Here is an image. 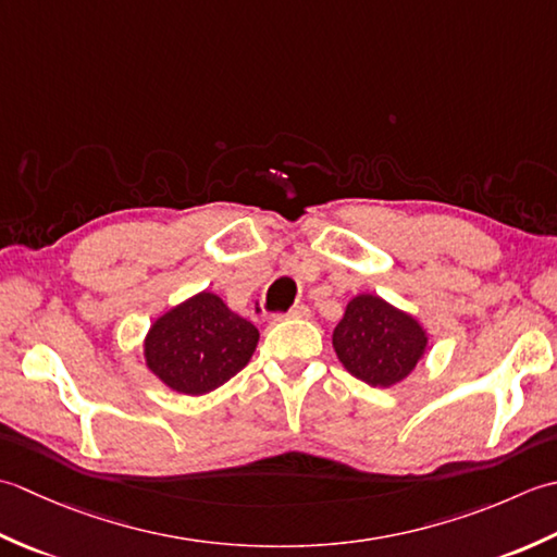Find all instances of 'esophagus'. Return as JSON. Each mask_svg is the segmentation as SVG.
Listing matches in <instances>:
<instances>
[{"label":"esophagus","mask_w":557,"mask_h":557,"mask_svg":"<svg viewBox=\"0 0 557 557\" xmlns=\"http://www.w3.org/2000/svg\"><path fill=\"white\" fill-rule=\"evenodd\" d=\"M310 317V308H305V305H293L288 312H283L278 320H308Z\"/></svg>","instance_id":"1"}]
</instances>
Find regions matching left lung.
Wrapping results in <instances>:
<instances>
[{
  "instance_id": "obj_1",
  "label": "left lung",
  "mask_w": 557,
  "mask_h": 557,
  "mask_svg": "<svg viewBox=\"0 0 557 557\" xmlns=\"http://www.w3.org/2000/svg\"><path fill=\"white\" fill-rule=\"evenodd\" d=\"M332 344L342 366L370 387H394L416 370L428 354L423 324L380 295L350 298Z\"/></svg>"
}]
</instances>
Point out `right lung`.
Wrapping results in <instances>:
<instances>
[{
	"instance_id": "add662e5",
	"label": "right lung",
	"mask_w": 557,
	"mask_h": 557,
	"mask_svg": "<svg viewBox=\"0 0 557 557\" xmlns=\"http://www.w3.org/2000/svg\"><path fill=\"white\" fill-rule=\"evenodd\" d=\"M259 344V329L221 295L201 290L163 312L144 336V362L168 389L201 396L240 372Z\"/></svg>"
}]
</instances>
